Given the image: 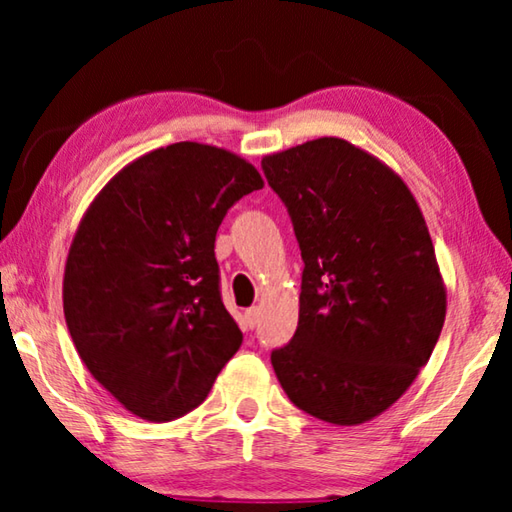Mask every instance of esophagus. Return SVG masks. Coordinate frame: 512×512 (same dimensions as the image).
Returning a JSON list of instances; mask_svg holds the SVG:
<instances>
[{
    "label": "esophagus",
    "instance_id": "esophagus-1",
    "mask_svg": "<svg viewBox=\"0 0 512 512\" xmlns=\"http://www.w3.org/2000/svg\"><path fill=\"white\" fill-rule=\"evenodd\" d=\"M259 314H262V311H259V307H250V309H246V314H244V318H246V325L253 329L257 323H259Z\"/></svg>",
    "mask_w": 512,
    "mask_h": 512
}]
</instances>
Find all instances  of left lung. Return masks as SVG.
Segmentation results:
<instances>
[{
  "mask_svg": "<svg viewBox=\"0 0 512 512\" xmlns=\"http://www.w3.org/2000/svg\"><path fill=\"white\" fill-rule=\"evenodd\" d=\"M300 244L298 329L271 354L289 400L354 427L384 413L429 361L447 289L420 205L375 155L318 137L262 158Z\"/></svg>",
  "mask_w": 512,
  "mask_h": 512,
  "instance_id": "obj_1",
  "label": "left lung"
}]
</instances>
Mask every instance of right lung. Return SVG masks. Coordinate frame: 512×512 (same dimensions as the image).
<instances>
[{"label":"right lung","mask_w":512,"mask_h":512,"mask_svg":"<svg viewBox=\"0 0 512 512\" xmlns=\"http://www.w3.org/2000/svg\"><path fill=\"white\" fill-rule=\"evenodd\" d=\"M264 180L219 146L178 142L126 164L69 246L63 311L90 375L149 422L194 411L241 345L223 307L216 230Z\"/></svg>","instance_id":"add662e5"}]
</instances>
